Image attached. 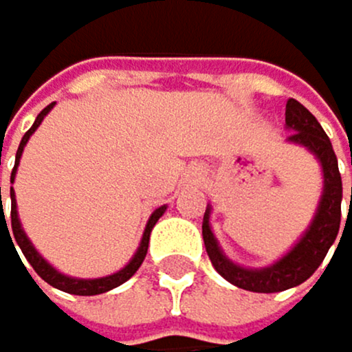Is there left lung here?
Masks as SVG:
<instances>
[{"instance_id":"8db88e82","label":"left lung","mask_w":352,"mask_h":352,"mask_svg":"<svg viewBox=\"0 0 352 352\" xmlns=\"http://www.w3.org/2000/svg\"><path fill=\"white\" fill-rule=\"evenodd\" d=\"M284 121H287V127L291 130L287 141L307 147L320 161L322 172H324V189H322L318 211H315L311 227L304 231V236L300 238L298 245L284 258L273 262L271 267L245 269L240 265H234L218 247L216 236L211 234V227H209V207L203 218V240H205L207 256L211 260V265H214V269L227 282L236 284V287L245 291H253V293H278V291H287L291 287H298V284L307 282L313 273L318 271L324 258H327L331 245L335 242V238H338L340 220H342V176L338 167V156L333 152V145L329 141L327 132L322 130L318 118L296 99L287 101ZM346 227H349V218H346Z\"/></svg>"}]
</instances>
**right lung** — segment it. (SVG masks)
<instances>
[{"label": "right lung", "instance_id": "add662e5", "mask_svg": "<svg viewBox=\"0 0 352 352\" xmlns=\"http://www.w3.org/2000/svg\"><path fill=\"white\" fill-rule=\"evenodd\" d=\"M52 105H54V103H50L48 107H43V110L37 114V118H34L32 127H30L28 132L23 134L21 143H19V149H17V156H14V169H12V174H10V183L14 180V172H17V165H19V158H21V152H23L25 143H28V138L32 136V132L37 130V127L41 125L43 116L52 110ZM0 207H1L0 234H1V229H3V231H6V234H8L10 242L12 239L15 240V242L12 243V247H14V245H19V249L23 251V256H25V260L30 262L32 269L37 271V276H39L41 280H45V282L50 284V287L59 289V291L72 293V296H99V293H105V291H110V289H116V287H121L123 282L130 280V278L134 276V273L138 271V267L143 265V260H145V256H147V247H149V234H152V229H154V225L158 222V218H161V216L165 214V209H167V207L163 205V207H158L152 216H149L147 225H145V231H143V238H141V247L136 249L134 258H132L130 262H127V265H125L121 271H116V273H112V276H105V278L79 280V278H70V276H63V273H59V271H56L52 265H48V262H45V260L39 256V251H37V249L32 247V242L28 240V236H25V234H23V229H21V222H19V216H17V203H14V191H12V187H10V227H12V231H8L6 216H3L1 187H0ZM25 271H28V269H25Z\"/></svg>", "mask_w": 352, "mask_h": 352}]
</instances>
